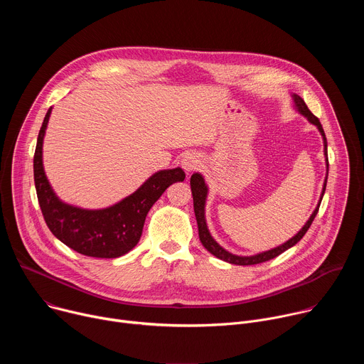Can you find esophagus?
Segmentation results:
<instances>
[{
    "label": "esophagus",
    "mask_w": 364,
    "mask_h": 364,
    "mask_svg": "<svg viewBox=\"0 0 364 364\" xmlns=\"http://www.w3.org/2000/svg\"><path fill=\"white\" fill-rule=\"evenodd\" d=\"M200 164H201L200 159L196 154H186L181 160V167L184 168L186 173H191V171L197 170L200 167Z\"/></svg>",
    "instance_id": "34e87169"
}]
</instances>
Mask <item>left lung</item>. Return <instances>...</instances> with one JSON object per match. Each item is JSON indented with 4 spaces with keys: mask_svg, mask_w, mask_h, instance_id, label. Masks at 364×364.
<instances>
[{
    "mask_svg": "<svg viewBox=\"0 0 364 364\" xmlns=\"http://www.w3.org/2000/svg\"><path fill=\"white\" fill-rule=\"evenodd\" d=\"M294 102H295V107L296 109L299 111L301 115H304L311 124H314L318 131L321 132L323 135V139H324V154H326V161H327V174H328V157H327V138H326V134H324V129L318 121V118L311 112L308 109V107L305 105V102L301 96L298 95H294ZM326 184H327V178L324 181V187H323V193H321V198L323 200V196L326 193ZM190 186H191V194H193V205H194V213H196V220H197V226H198V237H200V242L201 245L209 250L212 255H215L216 257L222 259V261L225 262H229V264H233V265H256V264H262V262H267V261H271V259L277 257L278 255H281L282 252L288 250L289 247H292L294 245H296L302 236L306 233V230L309 229L311 223L314 222L317 213H318V207H320V203L316 207L314 213L309 216L308 222L304 225V228L294 236L291 237L289 240H287L285 243H282L281 246L278 247H274L271 250H267V252H262V253H257V255H253V256H237V255H233L230 252H228L226 249H223L210 235L209 229H207V225H205V218H204V205H205V197H207V186L204 183V178L198 174V173H194L190 178Z\"/></svg>",
    "mask_w": 364,
    "mask_h": 364,
    "instance_id": "1",
    "label": "left lung"
}]
</instances>
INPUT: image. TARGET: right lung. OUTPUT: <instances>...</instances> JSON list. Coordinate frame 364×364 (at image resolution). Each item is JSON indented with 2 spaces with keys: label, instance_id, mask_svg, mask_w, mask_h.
Returning <instances> with one entry per match:
<instances>
[{
  "label": "right lung",
  "instance_id": "add662e5",
  "mask_svg": "<svg viewBox=\"0 0 364 364\" xmlns=\"http://www.w3.org/2000/svg\"><path fill=\"white\" fill-rule=\"evenodd\" d=\"M48 108L41 124L34 152V184L47 228L60 242L77 253L93 257H119L128 253L142 235L145 218L161 194L176 181L186 178L177 167L151 176L135 193L102 210L69 205L51 190L43 168V138L48 124Z\"/></svg>",
  "mask_w": 364,
  "mask_h": 364
}]
</instances>
